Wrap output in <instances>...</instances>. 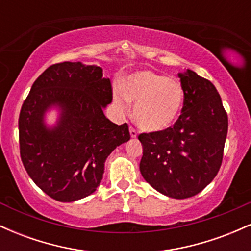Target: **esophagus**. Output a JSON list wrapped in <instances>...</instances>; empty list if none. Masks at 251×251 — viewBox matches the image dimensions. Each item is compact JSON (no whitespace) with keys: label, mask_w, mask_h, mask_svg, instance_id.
Listing matches in <instances>:
<instances>
[{"label":"esophagus","mask_w":251,"mask_h":251,"mask_svg":"<svg viewBox=\"0 0 251 251\" xmlns=\"http://www.w3.org/2000/svg\"><path fill=\"white\" fill-rule=\"evenodd\" d=\"M129 134H131V138H135L137 137V131H135V129L132 127H129Z\"/></svg>","instance_id":"34e87169"}]
</instances>
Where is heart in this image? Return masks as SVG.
I'll return each instance as SVG.
<instances>
[{"label": "heart", "mask_w": 251, "mask_h": 251, "mask_svg": "<svg viewBox=\"0 0 251 251\" xmlns=\"http://www.w3.org/2000/svg\"><path fill=\"white\" fill-rule=\"evenodd\" d=\"M183 86L153 71H138L126 77L124 85L114 86L113 100L120 112H126L133 102L134 123L149 133L171 127L184 106Z\"/></svg>", "instance_id": "1"}]
</instances>
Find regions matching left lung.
Instances as JSON below:
<instances>
[{"instance_id": "1", "label": "left lung", "mask_w": 251, "mask_h": 251, "mask_svg": "<svg viewBox=\"0 0 251 251\" xmlns=\"http://www.w3.org/2000/svg\"><path fill=\"white\" fill-rule=\"evenodd\" d=\"M184 106L174 126L138 137L140 172L152 188L176 200L192 197L211 183L221 168L227 116L217 89L194 71L178 73Z\"/></svg>"}]
</instances>
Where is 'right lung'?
<instances>
[{"instance_id": "obj_1", "label": "right lung", "mask_w": 251, "mask_h": 251, "mask_svg": "<svg viewBox=\"0 0 251 251\" xmlns=\"http://www.w3.org/2000/svg\"><path fill=\"white\" fill-rule=\"evenodd\" d=\"M111 102V81L97 65L56 63L33 83L20 112V153L50 197L68 203L93 194L108 155L129 140L127 124L117 125L103 114ZM51 109L58 118L48 126Z\"/></svg>"}]
</instances>
